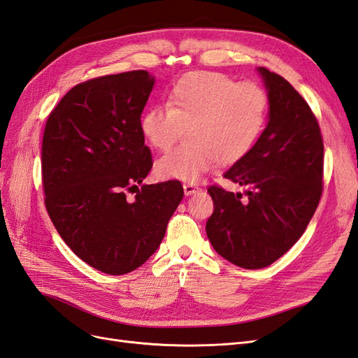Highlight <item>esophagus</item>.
Listing matches in <instances>:
<instances>
[{"mask_svg":"<svg viewBox=\"0 0 358 358\" xmlns=\"http://www.w3.org/2000/svg\"><path fill=\"white\" fill-rule=\"evenodd\" d=\"M183 191H185V196H191V194L199 192L200 188H199V185H196V183L187 182V183H183Z\"/></svg>","mask_w":358,"mask_h":358,"instance_id":"1","label":"esophagus"}]
</instances>
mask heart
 I'll list each match as a JSON object with an SVG mask.
<instances>
[{
	"label": "heart",
	"instance_id": "1",
	"mask_svg": "<svg viewBox=\"0 0 358 358\" xmlns=\"http://www.w3.org/2000/svg\"><path fill=\"white\" fill-rule=\"evenodd\" d=\"M268 110V94L258 83H239L216 71H191L171 85L166 104L142 115L140 131L150 146L166 152L176 145L183 127L191 125V143L159 158L157 173L196 182L221 161L233 164L251 152Z\"/></svg>",
	"mask_w": 358,
	"mask_h": 358
}]
</instances>
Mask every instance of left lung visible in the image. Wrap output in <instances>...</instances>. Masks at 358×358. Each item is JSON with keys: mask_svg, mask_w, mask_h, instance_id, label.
Here are the masks:
<instances>
[{"mask_svg": "<svg viewBox=\"0 0 358 358\" xmlns=\"http://www.w3.org/2000/svg\"><path fill=\"white\" fill-rule=\"evenodd\" d=\"M270 100L268 124L251 152L224 173L246 194L210 185L206 233L213 249L243 268L275 263L305 233L322 194L324 143L306 100L259 67Z\"/></svg>", "mask_w": 358, "mask_h": 358, "instance_id": "8db88e82", "label": "left lung"}]
</instances>
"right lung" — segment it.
I'll return each instance as SVG.
<instances>
[{"label":"right lung","mask_w":358,"mask_h":358,"mask_svg":"<svg viewBox=\"0 0 358 358\" xmlns=\"http://www.w3.org/2000/svg\"><path fill=\"white\" fill-rule=\"evenodd\" d=\"M152 88L145 70L82 82L50 112L43 133L49 218L76 255L107 275L133 272L157 251L183 197L176 179L138 188L154 164L140 131Z\"/></svg>","instance_id":"right-lung-1"}]
</instances>
